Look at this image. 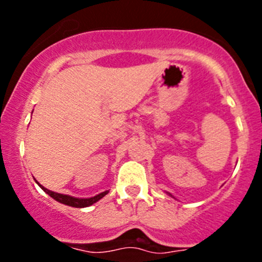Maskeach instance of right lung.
Listing matches in <instances>:
<instances>
[{"label": "right lung", "instance_id": "right-lung-1", "mask_svg": "<svg viewBox=\"0 0 262 262\" xmlns=\"http://www.w3.org/2000/svg\"><path fill=\"white\" fill-rule=\"evenodd\" d=\"M39 184V182H38ZM39 186L41 187V189L44 190V191L47 192V194L50 195V196L53 198V199H55L57 202L62 203V204H66V205H70V207H75V208H84V207H90V205H92L94 203L99 202L101 198H104L105 195L107 194V190L106 191L101 192V194L96 195V196H92V198H89V199H77V198H73V196H70V195H63V194H58V192H54V191H50V190L46 189V187L41 186L40 184H39Z\"/></svg>", "mask_w": 262, "mask_h": 262}]
</instances>
